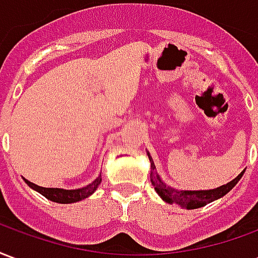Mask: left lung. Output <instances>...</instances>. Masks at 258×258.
Segmentation results:
<instances>
[{
	"mask_svg": "<svg viewBox=\"0 0 258 258\" xmlns=\"http://www.w3.org/2000/svg\"><path fill=\"white\" fill-rule=\"evenodd\" d=\"M149 156V160H151V182L152 185L155 186V190L157 194L160 195L164 202L167 203H171V205H178L181 207H185L188 210H192V209H199V207H203L207 203H210L213 200L220 199L224 195H227L229 190L232 189L235 185L238 184V181L242 178L244 171L239 174L238 177L235 179H232L231 182L222 185L220 188H216V189L210 190H177L174 188H170L168 185H166L163 182L159 174L156 171V167L153 164V160H152L151 155L148 153Z\"/></svg>",
	"mask_w": 258,
	"mask_h": 258,
	"instance_id": "obj_1",
	"label": "left lung"
}]
</instances>
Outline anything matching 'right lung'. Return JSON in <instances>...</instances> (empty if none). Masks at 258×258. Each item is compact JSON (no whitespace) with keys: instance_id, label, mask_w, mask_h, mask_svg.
<instances>
[{"instance_id":"1","label":"right lung","mask_w":258,"mask_h":258,"mask_svg":"<svg viewBox=\"0 0 258 258\" xmlns=\"http://www.w3.org/2000/svg\"><path fill=\"white\" fill-rule=\"evenodd\" d=\"M26 184L29 185L30 188H33L37 192H40L42 196H45L47 199L52 200V202H56V203H74V202H79V200H83L85 198H88L90 195H92L95 192V189L98 188V185L101 184V175L92 182V184L87 185L84 188L81 189H72V190H66V189H59V188H44V186H38V185L33 184L30 181L25 179Z\"/></svg>"}]
</instances>
